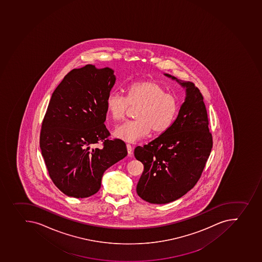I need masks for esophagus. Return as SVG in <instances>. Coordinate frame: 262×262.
Wrapping results in <instances>:
<instances>
[{
    "instance_id": "1",
    "label": "esophagus",
    "mask_w": 262,
    "mask_h": 262,
    "mask_svg": "<svg viewBox=\"0 0 262 262\" xmlns=\"http://www.w3.org/2000/svg\"><path fill=\"white\" fill-rule=\"evenodd\" d=\"M126 146H127V154H128L129 156H131V155H132L133 154L132 145H131V144H127V145H126Z\"/></svg>"
}]
</instances>
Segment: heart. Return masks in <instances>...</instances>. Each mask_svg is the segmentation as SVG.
Segmentation results:
<instances>
[{
    "instance_id": "b5f03b06",
    "label": "heart",
    "mask_w": 262,
    "mask_h": 262,
    "mask_svg": "<svg viewBox=\"0 0 262 262\" xmlns=\"http://www.w3.org/2000/svg\"><path fill=\"white\" fill-rule=\"evenodd\" d=\"M106 110L113 120L124 119L130 107L138 108L135 121L118 126L114 136L123 141H138L150 133L162 134L170 128L179 113L180 101L172 93L155 80L133 83L127 96L111 92L106 98Z\"/></svg>"
}]
</instances>
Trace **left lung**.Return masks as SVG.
<instances>
[{"label":"left lung","instance_id":"left-lung-1","mask_svg":"<svg viewBox=\"0 0 262 262\" xmlns=\"http://www.w3.org/2000/svg\"><path fill=\"white\" fill-rule=\"evenodd\" d=\"M186 89V98L169 129L135 149L144 165L138 195L148 203L165 204L184 196L198 182L212 148L203 95L193 83L169 74Z\"/></svg>","mask_w":262,"mask_h":262}]
</instances>
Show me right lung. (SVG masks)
Instances as JSON below:
<instances>
[{
    "label": "right lung",
    "mask_w": 262,
    "mask_h": 262,
    "mask_svg": "<svg viewBox=\"0 0 262 262\" xmlns=\"http://www.w3.org/2000/svg\"><path fill=\"white\" fill-rule=\"evenodd\" d=\"M115 81L112 69L86 64L70 71L53 92L39 144L50 178L67 196L97 193L105 170L127 155L124 142L110 140L104 124ZM100 141L101 148L91 147Z\"/></svg>",
    "instance_id": "obj_1"
}]
</instances>
